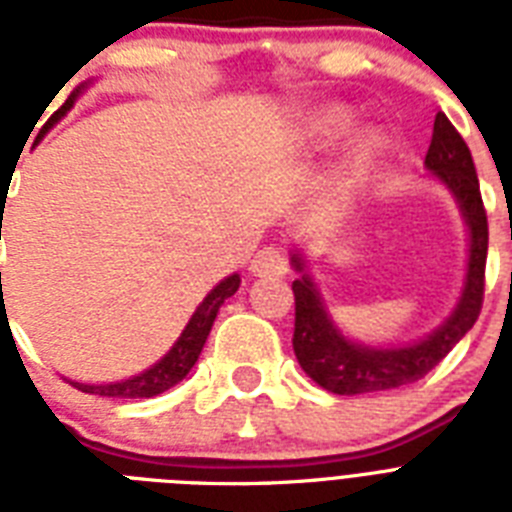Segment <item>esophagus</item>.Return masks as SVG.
Listing matches in <instances>:
<instances>
[{
	"label": "esophagus",
	"mask_w": 512,
	"mask_h": 512,
	"mask_svg": "<svg viewBox=\"0 0 512 512\" xmlns=\"http://www.w3.org/2000/svg\"><path fill=\"white\" fill-rule=\"evenodd\" d=\"M249 271H252V276H260V279H279V276H287V260H284L279 249L265 247L252 257Z\"/></svg>",
	"instance_id": "34e87169"
}]
</instances>
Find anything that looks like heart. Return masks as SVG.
Returning <instances> with one entry per match:
<instances>
[{"label": "heart", "instance_id": "obj_1", "mask_svg": "<svg viewBox=\"0 0 512 512\" xmlns=\"http://www.w3.org/2000/svg\"><path fill=\"white\" fill-rule=\"evenodd\" d=\"M345 124H348V114H345V111H329V114L321 116V130L335 132L342 130Z\"/></svg>", "mask_w": 512, "mask_h": 512}]
</instances>
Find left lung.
I'll return each mask as SVG.
<instances>
[{"mask_svg": "<svg viewBox=\"0 0 512 512\" xmlns=\"http://www.w3.org/2000/svg\"><path fill=\"white\" fill-rule=\"evenodd\" d=\"M425 170L433 180L452 193L460 215L468 225V268L462 292L454 311L438 324L430 335L406 345H366L350 340L335 324L319 284L308 271V257L300 247L292 249L289 263L300 273L292 281L295 292V356L303 372L316 385L337 396H361L412 385L422 380L449 350L468 335L476 324L484 303L486 249H489V225H486L484 201L478 188L473 156L460 132L444 114H436L433 140H430Z\"/></svg>", "mask_w": 512, "mask_h": 512, "instance_id": "1", "label": "left lung"}]
</instances>
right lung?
I'll return each instance as SVG.
<instances>
[{
	"mask_svg": "<svg viewBox=\"0 0 512 512\" xmlns=\"http://www.w3.org/2000/svg\"><path fill=\"white\" fill-rule=\"evenodd\" d=\"M84 90H87V84H79V87L68 95L66 103H63L42 127V138L44 132H50L52 127L74 108V103L79 100V95H82ZM239 284V273H231V276H225L217 287L209 289L207 297L196 305V311H193V316L188 319V324H185V329L180 332V337L172 342V348L167 350L156 364H151L140 374H132L127 380L100 382V385H95V382H71V385L82 390V393H92V396L106 398H154L159 396V393H164V390L175 388L177 382H183L185 377H188V372L193 369V364L199 361V353L201 348H204V342H207L209 329L215 324L220 305H223L231 295H236Z\"/></svg>",
	"mask_w": 512,
	"mask_h": 512,
	"instance_id": "add662e5",
	"label": "right lung"
}]
</instances>
